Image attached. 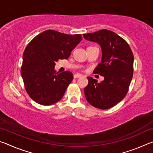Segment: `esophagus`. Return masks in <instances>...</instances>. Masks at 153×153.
Listing matches in <instances>:
<instances>
[{"label": "esophagus", "mask_w": 153, "mask_h": 153, "mask_svg": "<svg viewBox=\"0 0 153 153\" xmlns=\"http://www.w3.org/2000/svg\"><path fill=\"white\" fill-rule=\"evenodd\" d=\"M74 78H79V77H82V74H75L74 76Z\"/></svg>", "instance_id": "obj_1"}]
</instances>
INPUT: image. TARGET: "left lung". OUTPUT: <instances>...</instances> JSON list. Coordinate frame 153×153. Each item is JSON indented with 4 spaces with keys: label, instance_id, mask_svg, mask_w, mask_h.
I'll use <instances>...</instances> for the list:
<instances>
[{
    "label": "left lung",
    "instance_id": "8db88e82",
    "mask_svg": "<svg viewBox=\"0 0 153 153\" xmlns=\"http://www.w3.org/2000/svg\"><path fill=\"white\" fill-rule=\"evenodd\" d=\"M83 36L101 46L102 61L94 72L105 77L104 81L98 83L88 77L85 97L93 107L108 109L122 100L128 92L134 73L133 53L128 42L111 30L104 29Z\"/></svg>",
    "mask_w": 153,
    "mask_h": 153
}]
</instances>
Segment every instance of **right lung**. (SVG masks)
Returning <instances> with one entry per match:
<instances>
[{"label": "right lung", "instance_id": "1", "mask_svg": "<svg viewBox=\"0 0 153 153\" xmlns=\"http://www.w3.org/2000/svg\"><path fill=\"white\" fill-rule=\"evenodd\" d=\"M82 39L81 34L69 35L48 30L28 44L23 55L21 74L25 90L35 102L51 105L63 97L74 76L69 71L56 73L55 62L68 59Z\"/></svg>", "mask_w": 153, "mask_h": 153}]
</instances>
